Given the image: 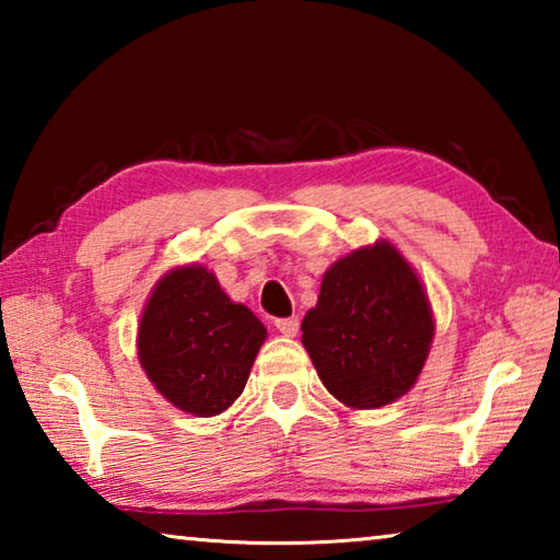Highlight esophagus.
<instances>
[{"instance_id": "34e87169", "label": "esophagus", "mask_w": 560, "mask_h": 560, "mask_svg": "<svg viewBox=\"0 0 560 560\" xmlns=\"http://www.w3.org/2000/svg\"><path fill=\"white\" fill-rule=\"evenodd\" d=\"M273 326H277L279 334H281V336H287V338H293V336L299 334V318H296V316L273 320Z\"/></svg>"}]
</instances>
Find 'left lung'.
Here are the masks:
<instances>
[{
    "instance_id": "obj_1",
    "label": "left lung",
    "mask_w": 560,
    "mask_h": 560,
    "mask_svg": "<svg viewBox=\"0 0 560 560\" xmlns=\"http://www.w3.org/2000/svg\"><path fill=\"white\" fill-rule=\"evenodd\" d=\"M301 343L320 383L353 410H375L410 393L434 340L428 289L412 264L377 240L330 264Z\"/></svg>"
}]
</instances>
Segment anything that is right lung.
<instances>
[{"label":"right lung","mask_w":560,"mask_h":560,"mask_svg":"<svg viewBox=\"0 0 560 560\" xmlns=\"http://www.w3.org/2000/svg\"><path fill=\"white\" fill-rule=\"evenodd\" d=\"M267 328L222 291L202 264L158 279L138 324V360L148 381L177 410L214 417L249 381Z\"/></svg>","instance_id":"add662e5"}]
</instances>
